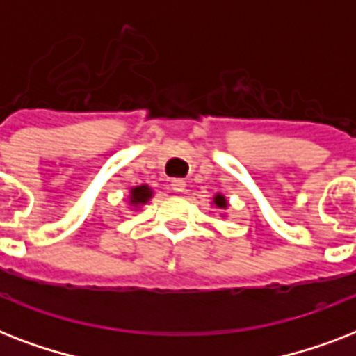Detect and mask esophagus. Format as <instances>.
Listing matches in <instances>:
<instances>
[{
  "mask_svg": "<svg viewBox=\"0 0 356 356\" xmlns=\"http://www.w3.org/2000/svg\"><path fill=\"white\" fill-rule=\"evenodd\" d=\"M172 190L173 192H177V194L184 192V190H186V181H183V179H173Z\"/></svg>",
  "mask_w": 356,
  "mask_h": 356,
  "instance_id": "obj_1",
  "label": "esophagus"
}]
</instances>
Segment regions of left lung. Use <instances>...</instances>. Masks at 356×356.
I'll list each match as a JSON object with an SVG mask.
<instances>
[{
	"label": "left lung",
	"instance_id": "8db88e82",
	"mask_svg": "<svg viewBox=\"0 0 356 356\" xmlns=\"http://www.w3.org/2000/svg\"><path fill=\"white\" fill-rule=\"evenodd\" d=\"M212 207H216L218 211L223 212V214H220L222 218H227V214H225V211L229 209V200L225 197L223 194H216L214 197H212Z\"/></svg>",
	"mask_w": 356,
	"mask_h": 356
}]
</instances>
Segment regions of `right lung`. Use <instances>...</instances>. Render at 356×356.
<instances>
[{"mask_svg": "<svg viewBox=\"0 0 356 356\" xmlns=\"http://www.w3.org/2000/svg\"><path fill=\"white\" fill-rule=\"evenodd\" d=\"M153 188H151L149 184H138V186H133V188L129 190L127 195V203L129 207L133 209V211H138L144 205H147L153 197Z\"/></svg>", "mask_w": 356, "mask_h": 356, "instance_id": "1", "label": "right lung"}]
</instances>
